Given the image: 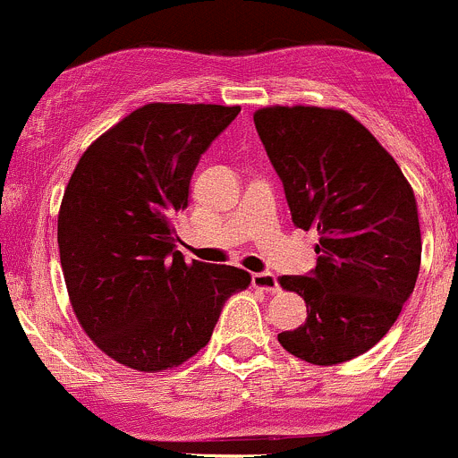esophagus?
I'll list each match as a JSON object with an SVG mask.
<instances>
[{
  "instance_id": "esophagus-1",
  "label": "esophagus",
  "mask_w": 458,
  "mask_h": 458,
  "mask_svg": "<svg viewBox=\"0 0 458 458\" xmlns=\"http://www.w3.org/2000/svg\"><path fill=\"white\" fill-rule=\"evenodd\" d=\"M251 283H253V287L262 289V292H269V293L280 292L278 278H276V276L271 274V271H260V274H253L251 276Z\"/></svg>"
}]
</instances>
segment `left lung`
I'll list each match as a JSON object with an SVG mask.
<instances>
[{
    "label": "left lung",
    "mask_w": 458,
    "mask_h": 458,
    "mask_svg": "<svg viewBox=\"0 0 458 458\" xmlns=\"http://www.w3.org/2000/svg\"><path fill=\"white\" fill-rule=\"evenodd\" d=\"M253 122L293 225L320 235L316 269L280 278L305 298L307 318L278 343L307 363H345L381 341L414 292V191L378 140L341 108L267 106Z\"/></svg>",
    "instance_id": "left-lung-1"
}]
</instances>
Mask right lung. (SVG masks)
Listing matches in <instances>:
<instances>
[{"mask_svg":"<svg viewBox=\"0 0 458 458\" xmlns=\"http://www.w3.org/2000/svg\"><path fill=\"white\" fill-rule=\"evenodd\" d=\"M240 106L153 102L99 135L57 216L71 305L90 341L138 372L182 365L209 343L244 269L184 262L174 220L202 153Z\"/></svg>","mask_w":458,"mask_h":458,"instance_id":"add662e5","label":"right lung"}]
</instances>
